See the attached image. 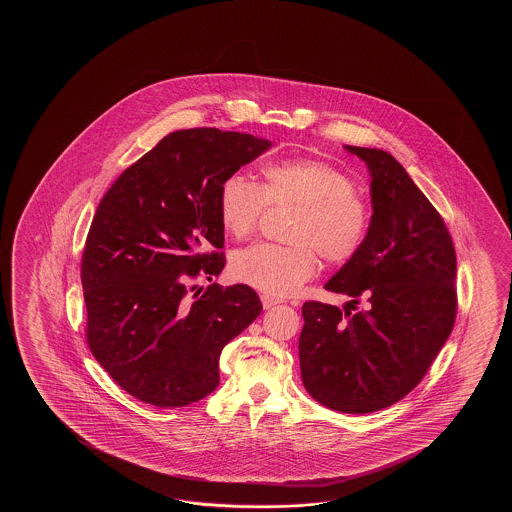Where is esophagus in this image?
<instances>
[{
	"mask_svg": "<svg viewBox=\"0 0 512 512\" xmlns=\"http://www.w3.org/2000/svg\"><path fill=\"white\" fill-rule=\"evenodd\" d=\"M261 304L265 309H271L274 305L282 304V300H278V298H274V296H269V294H263L261 296Z\"/></svg>",
	"mask_w": 512,
	"mask_h": 512,
	"instance_id": "obj_1",
	"label": "esophagus"
}]
</instances>
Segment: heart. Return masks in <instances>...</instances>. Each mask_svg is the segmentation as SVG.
<instances>
[{
    "instance_id": "b5f03b06",
    "label": "heart",
    "mask_w": 512,
    "mask_h": 512,
    "mask_svg": "<svg viewBox=\"0 0 512 512\" xmlns=\"http://www.w3.org/2000/svg\"><path fill=\"white\" fill-rule=\"evenodd\" d=\"M258 185L247 175L232 174L219 190V218L236 238L252 236L267 205L294 207L282 247L258 243L236 252L230 271L238 282L274 298L296 293L316 272V254L327 261H346L359 252L368 234L370 212L353 192L349 175L316 159H287L261 170Z\"/></svg>"
}]
</instances>
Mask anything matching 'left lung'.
<instances>
[{
    "label": "left lung",
    "mask_w": 512,
    "mask_h": 512,
    "mask_svg": "<svg viewBox=\"0 0 512 512\" xmlns=\"http://www.w3.org/2000/svg\"><path fill=\"white\" fill-rule=\"evenodd\" d=\"M344 148L370 170L373 214L359 252L324 285L348 294L349 307H302L300 371L318 403L371 414L412 392L450 337L456 251L445 221L403 164L377 148ZM360 295L367 304L356 312Z\"/></svg>",
    "instance_id": "8db88e82"
}]
</instances>
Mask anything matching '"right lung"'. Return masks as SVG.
<instances>
[{"mask_svg": "<svg viewBox=\"0 0 512 512\" xmlns=\"http://www.w3.org/2000/svg\"><path fill=\"white\" fill-rule=\"evenodd\" d=\"M271 146L238 131H174L102 197L82 256L87 344L142 403L179 408L210 395L221 349L260 315L243 283L188 294L225 267L223 181Z\"/></svg>", "mask_w": 512, "mask_h": 512, "instance_id": "right-lung-1", "label": "right lung"}]
</instances>
